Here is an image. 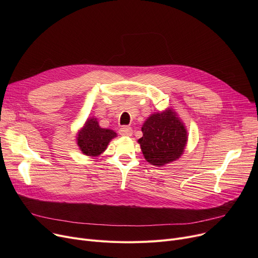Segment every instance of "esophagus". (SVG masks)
I'll return each mask as SVG.
<instances>
[{"instance_id":"obj_1","label":"esophagus","mask_w":258,"mask_h":258,"mask_svg":"<svg viewBox=\"0 0 258 258\" xmlns=\"http://www.w3.org/2000/svg\"><path fill=\"white\" fill-rule=\"evenodd\" d=\"M119 134L121 135V136H132L133 135V130L132 127H128V126H122L120 127L119 130Z\"/></svg>"}]
</instances>
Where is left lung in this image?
<instances>
[{
  "mask_svg": "<svg viewBox=\"0 0 258 258\" xmlns=\"http://www.w3.org/2000/svg\"><path fill=\"white\" fill-rule=\"evenodd\" d=\"M138 140L147 162L163 166L181 157L187 142V132L172 110L153 114L142 126Z\"/></svg>",
  "mask_w": 258,
  "mask_h": 258,
  "instance_id": "1",
  "label": "left lung"
}]
</instances>
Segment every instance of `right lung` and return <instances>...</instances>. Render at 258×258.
<instances>
[{"label": "right lung", "mask_w": 258, "mask_h": 258, "mask_svg": "<svg viewBox=\"0 0 258 258\" xmlns=\"http://www.w3.org/2000/svg\"><path fill=\"white\" fill-rule=\"evenodd\" d=\"M116 133L112 130L101 128L95 118L88 119L85 126L77 135V144L80 151L87 156L96 157L103 153Z\"/></svg>", "instance_id": "right-lung-1"}]
</instances>
